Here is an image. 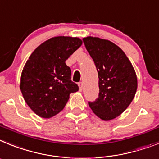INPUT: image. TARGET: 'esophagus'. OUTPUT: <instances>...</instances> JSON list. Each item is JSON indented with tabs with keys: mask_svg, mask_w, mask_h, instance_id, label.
<instances>
[{
	"mask_svg": "<svg viewBox=\"0 0 159 159\" xmlns=\"http://www.w3.org/2000/svg\"><path fill=\"white\" fill-rule=\"evenodd\" d=\"M78 86H79V91H82V89H83V83L82 82H79L78 83Z\"/></svg>",
	"mask_w": 159,
	"mask_h": 159,
	"instance_id": "1",
	"label": "esophagus"
}]
</instances>
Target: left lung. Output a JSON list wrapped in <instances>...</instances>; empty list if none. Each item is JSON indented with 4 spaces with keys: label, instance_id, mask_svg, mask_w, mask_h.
<instances>
[{
    "label": "left lung",
    "instance_id": "obj_1",
    "mask_svg": "<svg viewBox=\"0 0 159 159\" xmlns=\"http://www.w3.org/2000/svg\"><path fill=\"white\" fill-rule=\"evenodd\" d=\"M98 74V98L89 107L104 121L119 116L130 104L138 87L133 66L121 48L108 40L87 37L82 39Z\"/></svg>",
    "mask_w": 159,
    "mask_h": 159
}]
</instances>
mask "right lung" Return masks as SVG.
I'll list each match as a JSON object with an SVG mask.
<instances>
[{
  "label": "right lung",
  "mask_w": 159,
  "mask_h": 159,
  "mask_svg": "<svg viewBox=\"0 0 159 159\" xmlns=\"http://www.w3.org/2000/svg\"><path fill=\"white\" fill-rule=\"evenodd\" d=\"M81 44L78 38H52L41 44L26 61L20 89L27 105L41 118L61 112L70 93L79 89L71 81V70L66 61Z\"/></svg>",
  "instance_id": "1"
}]
</instances>
